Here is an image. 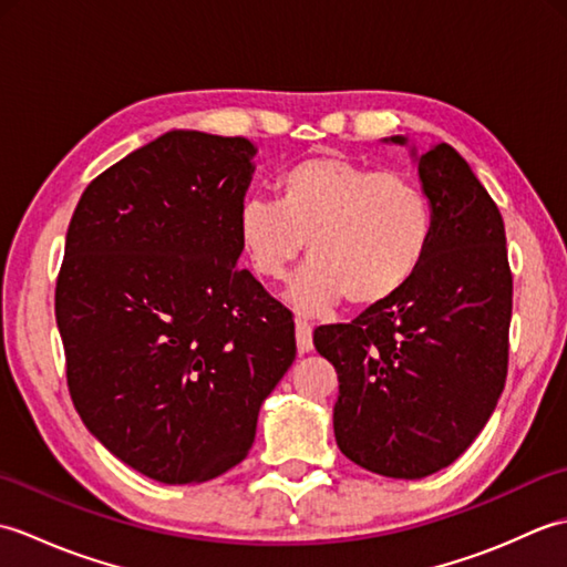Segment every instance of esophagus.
Returning a JSON list of instances; mask_svg holds the SVG:
<instances>
[{"label": "esophagus", "instance_id": "34e87169", "mask_svg": "<svg viewBox=\"0 0 567 567\" xmlns=\"http://www.w3.org/2000/svg\"><path fill=\"white\" fill-rule=\"evenodd\" d=\"M295 329H297V351L309 353L311 346H315V339H311V323L307 319H297Z\"/></svg>", "mask_w": 567, "mask_h": 567}]
</instances>
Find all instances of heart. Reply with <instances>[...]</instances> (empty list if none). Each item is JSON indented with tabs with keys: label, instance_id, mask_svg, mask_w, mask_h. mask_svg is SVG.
Here are the masks:
<instances>
[{
	"label": "heart",
	"instance_id": "heart-1",
	"mask_svg": "<svg viewBox=\"0 0 567 567\" xmlns=\"http://www.w3.org/2000/svg\"><path fill=\"white\" fill-rule=\"evenodd\" d=\"M238 244L252 272L282 280L307 244L311 260L292 302L323 311L384 302L412 280L433 238L426 189L406 173L372 171L321 153L285 167L275 202L248 197L236 216Z\"/></svg>",
	"mask_w": 567,
	"mask_h": 567
}]
</instances>
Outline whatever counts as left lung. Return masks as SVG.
I'll use <instances>...</instances> for the list:
<instances>
[{
    "mask_svg": "<svg viewBox=\"0 0 567 567\" xmlns=\"http://www.w3.org/2000/svg\"><path fill=\"white\" fill-rule=\"evenodd\" d=\"M419 177L433 238L416 275L351 323L315 331L341 382V453L400 480L443 470L475 441L509 368L512 268L497 204L449 143L421 153Z\"/></svg>",
    "mask_w": 567,
    "mask_h": 567,
    "instance_id": "8db88e82",
    "label": "left lung"
}]
</instances>
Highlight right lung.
<instances>
[{"mask_svg": "<svg viewBox=\"0 0 567 567\" xmlns=\"http://www.w3.org/2000/svg\"><path fill=\"white\" fill-rule=\"evenodd\" d=\"M252 143L167 131L82 192L55 282L68 390L94 436L165 485L246 457L297 355L292 311L238 265Z\"/></svg>", "mask_w": 567, "mask_h": 567, "instance_id": "right-lung-1", "label": "right lung"}]
</instances>
